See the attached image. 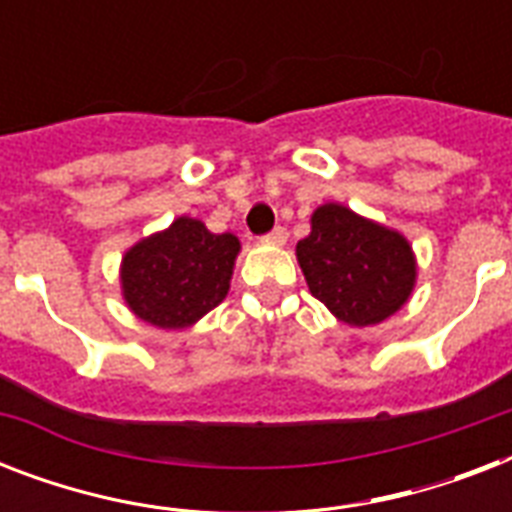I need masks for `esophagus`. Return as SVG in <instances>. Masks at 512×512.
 Here are the masks:
<instances>
[{"label": "esophagus", "instance_id": "1", "mask_svg": "<svg viewBox=\"0 0 512 512\" xmlns=\"http://www.w3.org/2000/svg\"><path fill=\"white\" fill-rule=\"evenodd\" d=\"M265 241H268V244H284V241H287V231H284V228H273V231L265 236Z\"/></svg>", "mask_w": 512, "mask_h": 512}]
</instances>
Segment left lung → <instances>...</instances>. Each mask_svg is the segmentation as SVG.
I'll return each instance as SVG.
<instances>
[{
    "instance_id": "obj_1",
    "label": "left lung",
    "mask_w": 512,
    "mask_h": 512,
    "mask_svg": "<svg viewBox=\"0 0 512 512\" xmlns=\"http://www.w3.org/2000/svg\"><path fill=\"white\" fill-rule=\"evenodd\" d=\"M295 252L311 295L348 327L382 324L417 284V257L404 233L337 201L313 209L311 233Z\"/></svg>"
}]
</instances>
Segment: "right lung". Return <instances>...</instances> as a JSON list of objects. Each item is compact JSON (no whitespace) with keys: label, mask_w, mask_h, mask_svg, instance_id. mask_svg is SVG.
I'll use <instances>...</instances> for the list:
<instances>
[{"label":"right lung","mask_w":512,"mask_h":512,"mask_svg":"<svg viewBox=\"0 0 512 512\" xmlns=\"http://www.w3.org/2000/svg\"><path fill=\"white\" fill-rule=\"evenodd\" d=\"M239 252L241 241L233 233H212L196 217H175L170 228L124 252V303L156 329L193 327L225 300Z\"/></svg>","instance_id":"add662e5"}]
</instances>
